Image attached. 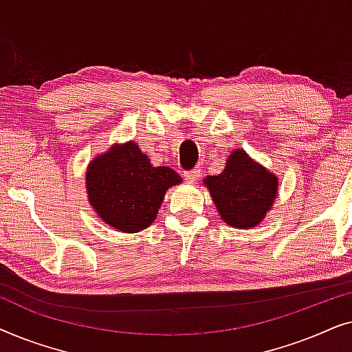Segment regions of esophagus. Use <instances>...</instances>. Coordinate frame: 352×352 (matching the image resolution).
<instances>
[{"mask_svg":"<svg viewBox=\"0 0 352 352\" xmlns=\"http://www.w3.org/2000/svg\"><path fill=\"white\" fill-rule=\"evenodd\" d=\"M184 177L189 182H197V181H199V177H200V170H199V168H194V170L186 171Z\"/></svg>","mask_w":352,"mask_h":352,"instance_id":"34e87169","label":"esophagus"}]
</instances>
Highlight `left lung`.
<instances>
[{
	"mask_svg": "<svg viewBox=\"0 0 352 352\" xmlns=\"http://www.w3.org/2000/svg\"><path fill=\"white\" fill-rule=\"evenodd\" d=\"M204 186L226 224L237 229H252L272 208L278 179L243 148H235L226 160L223 173L206 176Z\"/></svg>",
	"mask_w": 352,
	"mask_h": 352,
	"instance_id": "1",
	"label": "left lung"
}]
</instances>
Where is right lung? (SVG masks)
Returning a JSON list of instances; mask_svg holds the SVG:
<instances>
[{"label": "right lung", "instance_id": "1", "mask_svg": "<svg viewBox=\"0 0 352 352\" xmlns=\"http://www.w3.org/2000/svg\"><path fill=\"white\" fill-rule=\"evenodd\" d=\"M182 177L168 166H153L138 142L110 146L86 168V194L96 214L118 232H141L155 221L168 189Z\"/></svg>", "mask_w": 352, "mask_h": 352}]
</instances>
